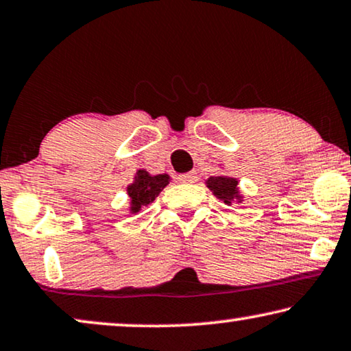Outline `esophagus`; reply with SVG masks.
Here are the masks:
<instances>
[{
	"instance_id": "esophagus-1",
	"label": "esophagus",
	"mask_w": 351,
	"mask_h": 351,
	"mask_svg": "<svg viewBox=\"0 0 351 351\" xmlns=\"http://www.w3.org/2000/svg\"><path fill=\"white\" fill-rule=\"evenodd\" d=\"M179 180L182 182V184H195V182L197 180L196 172H186V174H180Z\"/></svg>"
}]
</instances>
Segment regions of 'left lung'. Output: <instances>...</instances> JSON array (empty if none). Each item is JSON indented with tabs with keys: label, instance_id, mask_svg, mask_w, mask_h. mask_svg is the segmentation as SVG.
Masks as SVG:
<instances>
[{
	"label": "left lung",
	"instance_id": "1",
	"mask_svg": "<svg viewBox=\"0 0 351 351\" xmlns=\"http://www.w3.org/2000/svg\"><path fill=\"white\" fill-rule=\"evenodd\" d=\"M207 188L212 190L213 195H215L218 199H221L225 204H231L234 199L241 201V195H239L237 188V179H232V177L228 176H217L210 177L209 180L206 182Z\"/></svg>",
	"mask_w": 351,
	"mask_h": 351
}]
</instances>
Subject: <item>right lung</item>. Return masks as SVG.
<instances>
[{"mask_svg":"<svg viewBox=\"0 0 351 351\" xmlns=\"http://www.w3.org/2000/svg\"><path fill=\"white\" fill-rule=\"evenodd\" d=\"M167 184H169V176L167 174L150 176L147 171L139 169L136 172L133 184L128 185V195L131 197L130 210L138 213L142 207L149 206Z\"/></svg>","mask_w":351,"mask_h":351,"instance_id":"add662e5","label":"right lung"}]
</instances>
